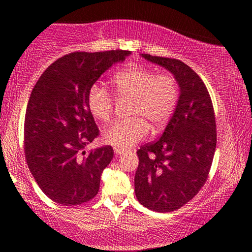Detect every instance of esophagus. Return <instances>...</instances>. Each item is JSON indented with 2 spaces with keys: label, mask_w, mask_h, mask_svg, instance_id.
Here are the masks:
<instances>
[{
  "label": "esophagus",
  "mask_w": 252,
  "mask_h": 252,
  "mask_svg": "<svg viewBox=\"0 0 252 252\" xmlns=\"http://www.w3.org/2000/svg\"><path fill=\"white\" fill-rule=\"evenodd\" d=\"M114 150H115V154H117V155H122V154H124V153H126V150H124L122 148H115Z\"/></svg>",
  "instance_id": "34e87169"
}]
</instances>
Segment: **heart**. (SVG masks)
Returning a JSON list of instances; mask_svg holds the SVG:
<instances>
[{
    "label": "heart",
    "instance_id": "b5f03b06",
    "mask_svg": "<svg viewBox=\"0 0 252 252\" xmlns=\"http://www.w3.org/2000/svg\"><path fill=\"white\" fill-rule=\"evenodd\" d=\"M115 92L123 99H132L131 120L118 121L104 130L103 138L116 148L126 149L146 137L149 126L158 129L174 111L179 99V84L174 76L158 74L141 65H131L112 78ZM91 115L100 122H108L114 112V99L103 86L94 84L86 94Z\"/></svg>",
    "mask_w": 252,
    "mask_h": 252
}]
</instances>
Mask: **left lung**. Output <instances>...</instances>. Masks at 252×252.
<instances>
[{
	"label": "left lung",
	"instance_id": "obj_1",
	"mask_svg": "<svg viewBox=\"0 0 252 252\" xmlns=\"http://www.w3.org/2000/svg\"><path fill=\"white\" fill-rule=\"evenodd\" d=\"M142 57L174 74L180 96L162 136L137 150L135 194L147 209L172 212L192 200L209 178L217 146L215 110L204 82L189 65Z\"/></svg>",
	"mask_w": 252,
	"mask_h": 252
}]
</instances>
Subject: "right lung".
<instances>
[{"instance_id": "obj_1", "label": "right lung", "mask_w": 252, "mask_h": 252, "mask_svg": "<svg viewBox=\"0 0 252 252\" xmlns=\"http://www.w3.org/2000/svg\"><path fill=\"white\" fill-rule=\"evenodd\" d=\"M129 51L73 52L51 63L34 85L25 115V158L48 198L65 206L88 202L114 158L111 146L85 152L99 136L86 104L90 86Z\"/></svg>"}]
</instances>
